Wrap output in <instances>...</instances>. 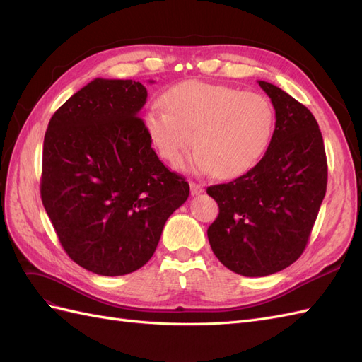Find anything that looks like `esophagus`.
I'll return each mask as SVG.
<instances>
[{
  "mask_svg": "<svg viewBox=\"0 0 362 362\" xmlns=\"http://www.w3.org/2000/svg\"><path fill=\"white\" fill-rule=\"evenodd\" d=\"M190 190H192V194H201L204 192L202 185L196 184V182H190Z\"/></svg>",
  "mask_w": 362,
  "mask_h": 362,
  "instance_id": "1",
  "label": "esophagus"
}]
</instances>
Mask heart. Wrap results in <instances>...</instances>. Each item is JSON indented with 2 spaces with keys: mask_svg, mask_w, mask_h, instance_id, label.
I'll return each instance as SVG.
<instances>
[{
  "mask_svg": "<svg viewBox=\"0 0 362 362\" xmlns=\"http://www.w3.org/2000/svg\"><path fill=\"white\" fill-rule=\"evenodd\" d=\"M166 107H151L145 128L161 158L177 164L194 145L196 172L234 178L266 154L275 133V107L267 96L198 80L175 84Z\"/></svg>",
  "mask_w": 362,
  "mask_h": 362,
  "instance_id": "b5f03b06",
  "label": "heart"
}]
</instances>
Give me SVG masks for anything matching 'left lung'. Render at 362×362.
Segmentation results:
<instances>
[{"mask_svg": "<svg viewBox=\"0 0 362 362\" xmlns=\"http://www.w3.org/2000/svg\"><path fill=\"white\" fill-rule=\"evenodd\" d=\"M275 107L270 146L254 168L206 193L218 216L206 231L225 267L249 278L281 272L298 259L326 193L323 137L313 113L267 81H258Z\"/></svg>", "mask_w": 362, "mask_h": 362, "instance_id": "obj_1", "label": "left lung"}]
</instances>
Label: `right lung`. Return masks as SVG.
<instances>
[{
    "instance_id": "1",
    "label": "right lung",
    "mask_w": 362,
    "mask_h": 362,
    "mask_svg": "<svg viewBox=\"0 0 362 362\" xmlns=\"http://www.w3.org/2000/svg\"><path fill=\"white\" fill-rule=\"evenodd\" d=\"M146 98L139 81L95 78L52 115L43 140L42 204L69 258L96 275L144 267L190 193L151 146L139 117Z\"/></svg>"
}]
</instances>
